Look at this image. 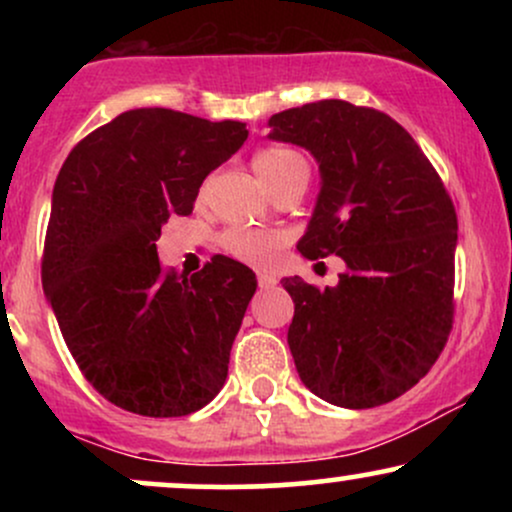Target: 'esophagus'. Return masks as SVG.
<instances>
[{
    "label": "esophagus",
    "instance_id": "34e87169",
    "mask_svg": "<svg viewBox=\"0 0 512 512\" xmlns=\"http://www.w3.org/2000/svg\"><path fill=\"white\" fill-rule=\"evenodd\" d=\"M257 284H260V289H272V286H276V276L269 272H260L257 274Z\"/></svg>",
    "mask_w": 512,
    "mask_h": 512
}]
</instances>
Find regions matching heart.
<instances>
[{
    "label": "heart",
    "instance_id": "1",
    "mask_svg": "<svg viewBox=\"0 0 512 512\" xmlns=\"http://www.w3.org/2000/svg\"><path fill=\"white\" fill-rule=\"evenodd\" d=\"M255 170L269 190L286 185L298 175L308 173V163L298 151L286 146H269L255 156ZM284 238L272 231H257V228H228L221 236L223 250L231 257L248 264H267L272 255L281 248Z\"/></svg>",
    "mask_w": 512,
    "mask_h": 512
}]
</instances>
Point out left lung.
<instances>
[{"label": "left lung", "instance_id": "left-lung-1", "mask_svg": "<svg viewBox=\"0 0 512 512\" xmlns=\"http://www.w3.org/2000/svg\"><path fill=\"white\" fill-rule=\"evenodd\" d=\"M276 142L308 149L322 187L298 252L339 255L349 272L291 293L289 346L305 387L370 409L411 390L438 361L455 315L457 214L443 180L390 115L317 101L269 117Z\"/></svg>", "mask_w": 512, "mask_h": 512}]
</instances>
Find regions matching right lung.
Masks as SVG:
<instances>
[{
	"label": "right lung",
	"instance_id": "1",
	"mask_svg": "<svg viewBox=\"0 0 512 512\" xmlns=\"http://www.w3.org/2000/svg\"><path fill=\"white\" fill-rule=\"evenodd\" d=\"M245 139L243 122L137 108L86 134L57 175L43 289L76 366L115 407L187 416L226 383L255 274L214 255L178 276L156 240Z\"/></svg>",
	"mask_w": 512,
	"mask_h": 512
}]
</instances>
